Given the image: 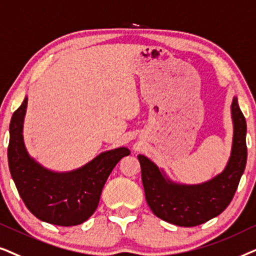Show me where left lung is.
Listing matches in <instances>:
<instances>
[{
    "instance_id": "8db88e82",
    "label": "left lung",
    "mask_w": 256,
    "mask_h": 256,
    "mask_svg": "<svg viewBox=\"0 0 256 256\" xmlns=\"http://www.w3.org/2000/svg\"><path fill=\"white\" fill-rule=\"evenodd\" d=\"M230 116V156L222 172L207 182L192 185L176 182L148 156H138L146 202L154 216L176 226L193 227L213 219L227 208L247 162V125L236 96L232 100Z\"/></svg>"
}]
</instances>
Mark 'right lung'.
Here are the masks:
<instances>
[{"mask_svg": "<svg viewBox=\"0 0 256 256\" xmlns=\"http://www.w3.org/2000/svg\"><path fill=\"white\" fill-rule=\"evenodd\" d=\"M28 105L26 96L14 112L9 126L8 162L10 174L20 196L37 219L57 226H76L94 213L102 190L128 148H117L100 154L72 171L57 172L44 168L29 154L23 137Z\"/></svg>", "mask_w": 256, "mask_h": 256, "instance_id": "obj_1", "label": "right lung"}]
</instances>
